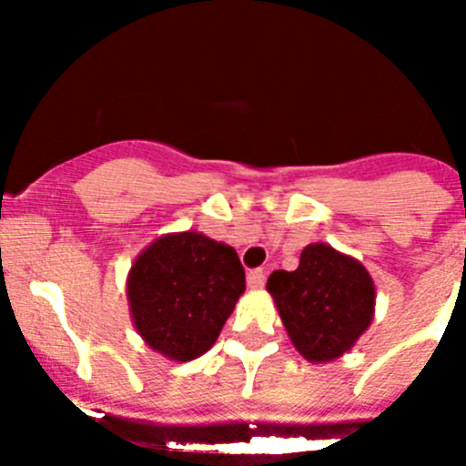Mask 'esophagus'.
<instances>
[{"label":"esophagus","mask_w":466,"mask_h":466,"mask_svg":"<svg viewBox=\"0 0 466 466\" xmlns=\"http://www.w3.org/2000/svg\"><path fill=\"white\" fill-rule=\"evenodd\" d=\"M247 284H249V289H263V284H266V273H263L261 268L249 270V275H247Z\"/></svg>","instance_id":"34e87169"}]
</instances>
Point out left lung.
Wrapping results in <instances>:
<instances>
[{"mask_svg":"<svg viewBox=\"0 0 466 466\" xmlns=\"http://www.w3.org/2000/svg\"><path fill=\"white\" fill-rule=\"evenodd\" d=\"M266 289L291 345L312 364H327L350 352L376 312L371 273L327 242L308 245L291 273H270Z\"/></svg>","mask_w":466,"mask_h":466,"instance_id":"8db88e82","label":"left lung"}]
</instances>
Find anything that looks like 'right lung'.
Wrapping results in <instances>:
<instances>
[{
	"label": "right lung",
	"instance_id": "1",
	"mask_svg": "<svg viewBox=\"0 0 466 466\" xmlns=\"http://www.w3.org/2000/svg\"><path fill=\"white\" fill-rule=\"evenodd\" d=\"M142 340L172 361L205 355L245 294V270L230 245L198 230L166 233L144 247L126 279Z\"/></svg>",
	"mask_w": 466,
	"mask_h": 466
}]
</instances>
